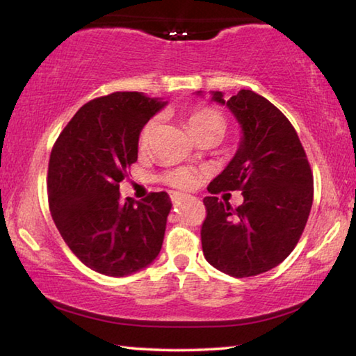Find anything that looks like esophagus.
<instances>
[{
  "instance_id": "obj_1",
  "label": "esophagus",
  "mask_w": 356,
  "mask_h": 356,
  "mask_svg": "<svg viewBox=\"0 0 356 356\" xmlns=\"http://www.w3.org/2000/svg\"><path fill=\"white\" fill-rule=\"evenodd\" d=\"M186 197H190V196H188V195H184V193H177V191L171 193V201H172L174 204L184 201V200H186Z\"/></svg>"
}]
</instances>
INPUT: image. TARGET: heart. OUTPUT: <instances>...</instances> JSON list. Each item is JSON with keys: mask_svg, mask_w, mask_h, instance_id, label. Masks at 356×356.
Masks as SVG:
<instances>
[{"mask_svg": "<svg viewBox=\"0 0 356 356\" xmlns=\"http://www.w3.org/2000/svg\"><path fill=\"white\" fill-rule=\"evenodd\" d=\"M186 125L193 135L196 138H201L204 135H216L221 136L222 131L226 129V119L222 118V114L215 110L212 106H195L186 113ZM155 127V119L147 120L146 124L143 125L140 131V136H138V146L140 150H146L149 146L150 134ZM161 182L172 186V188H190V186L195 185L196 182V171L193 168H174V170L166 171L163 176H161Z\"/></svg>", "mask_w": 356, "mask_h": 356, "instance_id": "1", "label": "heart"}]
</instances>
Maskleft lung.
I'll return each instance as SVG.
<instances>
[{"label":"left lung","instance_id":"left-lung-1","mask_svg":"<svg viewBox=\"0 0 356 356\" xmlns=\"http://www.w3.org/2000/svg\"><path fill=\"white\" fill-rule=\"evenodd\" d=\"M215 102L234 113L243 138L237 154L204 197L201 227L204 256L234 278H248L276 267L297 246L314 197V179L300 138L284 114L248 89ZM242 191L244 204L234 211L216 197Z\"/></svg>","mask_w":356,"mask_h":356}]
</instances>
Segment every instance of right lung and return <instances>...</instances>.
I'll return each mask as SVG.
<instances>
[{
	"mask_svg": "<svg viewBox=\"0 0 356 356\" xmlns=\"http://www.w3.org/2000/svg\"><path fill=\"white\" fill-rule=\"evenodd\" d=\"M166 102L113 92L84 104L53 144L48 206L70 251L94 272L125 276L149 265L163 243L168 193L122 201L119 184L138 160L143 125Z\"/></svg>",
	"mask_w": 356,
	"mask_h": 356,
	"instance_id": "add662e5",
	"label": "right lung"
}]
</instances>
